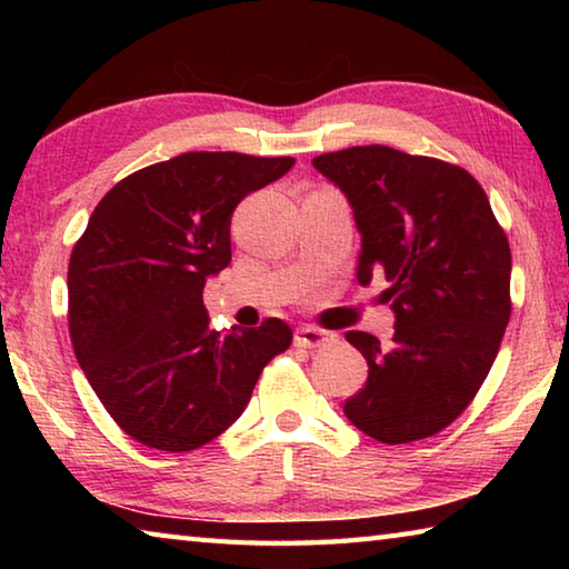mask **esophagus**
<instances>
[{
	"label": "esophagus",
	"mask_w": 569,
	"mask_h": 569,
	"mask_svg": "<svg viewBox=\"0 0 569 569\" xmlns=\"http://www.w3.org/2000/svg\"><path fill=\"white\" fill-rule=\"evenodd\" d=\"M333 341H336V333L313 329V326H301V329H296V336H293V343L301 346V349H319V346L333 343Z\"/></svg>",
	"instance_id": "34e87169"
}]
</instances>
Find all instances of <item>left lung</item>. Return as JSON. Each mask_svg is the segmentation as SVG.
<instances>
[{"label": "left lung", "instance_id": "left-lung-1", "mask_svg": "<svg viewBox=\"0 0 569 569\" xmlns=\"http://www.w3.org/2000/svg\"><path fill=\"white\" fill-rule=\"evenodd\" d=\"M353 208L361 233L359 283L387 278L391 343L349 331L369 379L343 413L381 445L447 429L477 397L512 313V253L487 192L465 168L359 146L313 158Z\"/></svg>", "mask_w": 569, "mask_h": 569}]
</instances>
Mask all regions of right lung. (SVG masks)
I'll use <instances>...</instances> for the list:
<instances>
[{
  "label": "right lung",
  "mask_w": 569,
  "mask_h": 569,
  "mask_svg": "<svg viewBox=\"0 0 569 569\" xmlns=\"http://www.w3.org/2000/svg\"><path fill=\"white\" fill-rule=\"evenodd\" d=\"M293 158L182 152L122 178L77 240L67 321L77 361L114 423L150 449L192 451L233 423L291 326H208L203 286L230 263V216Z\"/></svg>",
  "instance_id": "obj_1"
}]
</instances>
